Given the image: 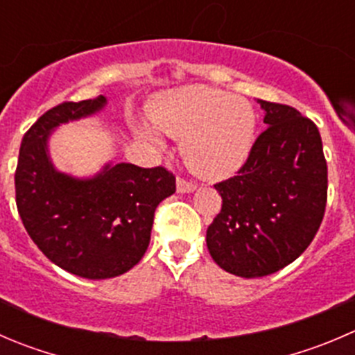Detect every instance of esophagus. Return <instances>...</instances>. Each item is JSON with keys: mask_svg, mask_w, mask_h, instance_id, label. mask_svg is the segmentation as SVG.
Wrapping results in <instances>:
<instances>
[{"mask_svg": "<svg viewBox=\"0 0 355 355\" xmlns=\"http://www.w3.org/2000/svg\"><path fill=\"white\" fill-rule=\"evenodd\" d=\"M196 187H198V185H196L194 182L185 180V178H178L177 180V191L182 192V194H185V192H192Z\"/></svg>", "mask_w": 355, "mask_h": 355, "instance_id": "esophagus-1", "label": "esophagus"}]
</instances>
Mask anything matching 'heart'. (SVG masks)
<instances>
[{
  "mask_svg": "<svg viewBox=\"0 0 355 355\" xmlns=\"http://www.w3.org/2000/svg\"><path fill=\"white\" fill-rule=\"evenodd\" d=\"M149 118L159 132L184 139L185 161L209 178L229 177L248 159L258 125L250 102L205 86L166 92L154 102ZM139 133L161 144L150 126H139Z\"/></svg>",
  "mask_w": 355,
  "mask_h": 355,
  "instance_id": "1",
  "label": "heart"
}]
</instances>
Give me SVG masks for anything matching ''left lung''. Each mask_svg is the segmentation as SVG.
Instances as JSON below:
<instances>
[{
    "instance_id": "obj_1",
    "label": "left lung",
    "mask_w": 355,
    "mask_h": 355,
    "mask_svg": "<svg viewBox=\"0 0 355 355\" xmlns=\"http://www.w3.org/2000/svg\"><path fill=\"white\" fill-rule=\"evenodd\" d=\"M267 128L234 177L215 184L222 209L206 230L213 260L234 276L261 277L297 260L321 227L328 166L314 121L258 101Z\"/></svg>"
}]
</instances>
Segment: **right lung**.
Instances as JSON below:
<instances>
[{
	"label": "right lung",
	"instance_id": "add662e5",
	"mask_svg": "<svg viewBox=\"0 0 355 355\" xmlns=\"http://www.w3.org/2000/svg\"><path fill=\"white\" fill-rule=\"evenodd\" d=\"M104 95L62 102L26 132L15 170V201L31 239L60 269L107 279L128 272L146 253L157 205L177 189L166 168L107 164L94 178L69 177L51 164L48 135L62 123L105 105Z\"/></svg>",
	"mask_w": 355,
	"mask_h": 355
}]
</instances>
